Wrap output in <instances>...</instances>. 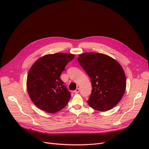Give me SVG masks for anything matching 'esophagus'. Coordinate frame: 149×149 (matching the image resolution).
I'll return each instance as SVG.
<instances>
[{
	"mask_svg": "<svg viewBox=\"0 0 149 149\" xmlns=\"http://www.w3.org/2000/svg\"><path fill=\"white\" fill-rule=\"evenodd\" d=\"M79 92V88H76L74 91V93H78Z\"/></svg>",
	"mask_w": 149,
	"mask_h": 149,
	"instance_id": "obj_1",
	"label": "esophagus"
}]
</instances>
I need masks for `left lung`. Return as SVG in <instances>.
Masks as SVG:
<instances>
[{"label": "left lung", "mask_w": 149, "mask_h": 149, "mask_svg": "<svg viewBox=\"0 0 149 149\" xmlns=\"http://www.w3.org/2000/svg\"><path fill=\"white\" fill-rule=\"evenodd\" d=\"M78 60L91 81L93 89L88 105L100 111L115 107L126 88L125 75L120 65L109 56L97 53L81 54Z\"/></svg>", "instance_id": "1"}]
</instances>
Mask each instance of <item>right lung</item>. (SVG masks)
Instances as JSON below:
<instances>
[{
	"instance_id": "obj_1",
	"label": "right lung",
	"mask_w": 149,
	"mask_h": 149,
	"mask_svg": "<svg viewBox=\"0 0 149 149\" xmlns=\"http://www.w3.org/2000/svg\"><path fill=\"white\" fill-rule=\"evenodd\" d=\"M73 54L58 53L45 55L30 68L26 88L31 100L40 109L55 113L66 106L71 97L60 75Z\"/></svg>"
}]
</instances>
